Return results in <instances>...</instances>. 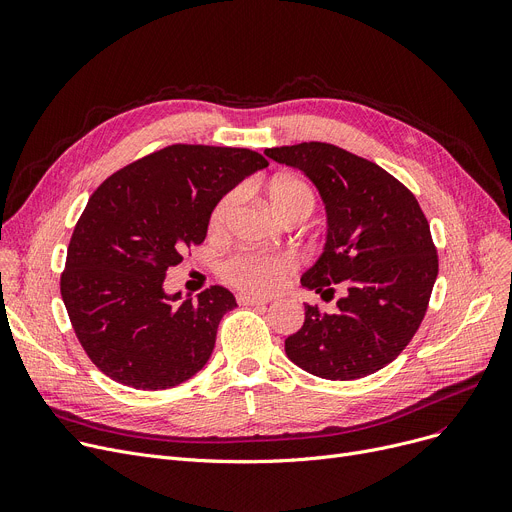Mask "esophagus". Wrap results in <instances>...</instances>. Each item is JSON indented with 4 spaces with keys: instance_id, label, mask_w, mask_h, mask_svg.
Returning a JSON list of instances; mask_svg holds the SVG:
<instances>
[{
    "instance_id": "esophagus-1",
    "label": "esophagus",
    "mask_w": 512,
    "mask_h": 512,
    "mask_svg": "<svg viewBox=\"0 0 512 512\" xmlns=\"http://www.w3.org/2000/svg\"><path fill=\"white\" fill-rule=\"evenodd\" d=\"M238 303L240 305H247V307H263V305H267L270 301L267 299H259V297H251V294H238Z\"/></svg>"
}]
</instances>
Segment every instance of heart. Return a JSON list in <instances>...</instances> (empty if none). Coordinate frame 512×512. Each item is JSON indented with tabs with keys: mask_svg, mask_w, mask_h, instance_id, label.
Instances as JSON below:
<instances>
[{
	"mask_svg": "<svg viewBox=\"0 0 512 512\" xmlns=\"http://www.w3.org/2000/svg\"><path fill=\"white\" fill-rule=\"evenodd\" d=\"M267 199L278 218L290 220V218H309L315 209V193L313 188L299 178L282 176L270 182L267 186ZM240 201V191L232 188V191L224 193L218 203L213 205L209 213V232L220 234L232 211L236 209ZM297 267L294 259L284 253L274 255H255V253H238L222 263L220 274L222 278L232 284L238 290L253 292V294H270L274 292L286 276Z\"/></svg>",
	"mask_w": 512,
	"mask_h": 512,
	"instance_id": "heart-1",
	"label": "heart"
}]
</instances>
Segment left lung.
Returning a JSON list of instances; mask_svg holds the SVG:
<instances>
[{"label":"left lung","mask_w":512,"mask_h":512,"mask_svg":"<svg viewBox=\"0 0 512 512\" xmlns=\"http://www.w3.org/2000/svg\"><path fill=\"white\" fill-rule=\"evenodd\" d=\"M301 170L324 199L328 236L301 284L334 297V313L305 305L303 328L286 338L288 359L326 380H359L392 363L419 330L438 278V253L409 188L378 164L330 143L265 149Z\"/></svg>","instance_id":"left-lung-1"}]
</instances>
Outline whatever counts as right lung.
<instances>
[{"label":"right lung","instance_id":"1","mask_svg":"<svg viewBox=\"0 0 512 512\" xmlns=\"http://www.w3.org/2000/svg\"><path fill=\"white\" fill-rule=\"evenodd\" d=\"M267 166L251 149L170 145L97 186L74 226L60 292L80 346L107 378L166 390L205 367L234 294L209 286L180 301L164 290L166 272L205 240L218 199Z\"/></svg>","mask_w":512,"mask_h":512}]
</instances>
